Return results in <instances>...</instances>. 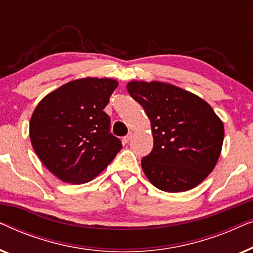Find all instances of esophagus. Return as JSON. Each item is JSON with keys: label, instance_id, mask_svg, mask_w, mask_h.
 Here are the masks:
<instances>
[{"label": "esophagus", "instance_id": "34e87169", "mask_svg": "<svg viewBox=\"0 0 253 253\" xmlns=\"http://www.w3.org/2000/svg\"><path fill=\"white\" fill-rule=\"evenodd\" d=\"M131 138H132V132H129L126 137L123 138V141L124 143H129V141L131 140Z\"/></svg>", "mask_w": 253, "mask_h": 253}]
</instances>
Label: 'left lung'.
Instances as JSON below:
<instances>
[{"label":"left lung","mask_w":253,"mask_h":253,"mask_svg":"<svg viewBox=\"0 0 253 253\" xmlns=\"http://www.w3.org/2000/svg\"><path fill=\"white\" fill-rule=\"evenodd\" d=\"M127 92L151 121L153 150L141 159L155 188L183 192L202 183L222 148L223 123L205 100L161 82H130Z\"/></svg>","instance_id":"obj_1"}]
</instances>
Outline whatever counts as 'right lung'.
I'll use <instances>...</instances> for the list:
<instances>
[{"label": "right lung", "instance_id": "right-lung-1", "mask_svg": "<svg viewBox=\"0 0 253 253\" xmlns=\"http://www.w3.org/2000/svg\"><path fill=\"white\" fill-rule=\"evenodd\" d=\"M119 85L110 78H83L47 94L34 109L30 138L41 162L65 183L98 176L122 148L103 112Z\"/></svg>", "mask_w": 253, "mask_h": 253}]
</instances>
